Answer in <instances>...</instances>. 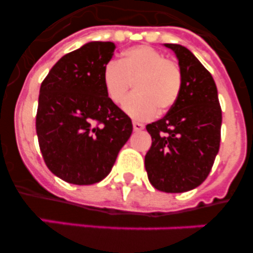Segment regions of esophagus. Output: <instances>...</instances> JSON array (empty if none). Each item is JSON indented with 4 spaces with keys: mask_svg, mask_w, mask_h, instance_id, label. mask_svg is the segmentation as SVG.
Segmentation results:
<instances>
[{
    "mask_svg": "<svg viewBox=\"0 0 253 253\" xmlns=\"http://www.w3.org/2000/svg\"><path fill=\"white\" fill-rule=\"evenodd\" d=\"M133 128L135 131H139L144 129V125L142 123H138V122H133Z\"/></svg>",
    "mask_w": 253,
    "mask_h": 253,
    "instance_id": "esophagus-1",
    "label": "esophagus"
}]
</instances>
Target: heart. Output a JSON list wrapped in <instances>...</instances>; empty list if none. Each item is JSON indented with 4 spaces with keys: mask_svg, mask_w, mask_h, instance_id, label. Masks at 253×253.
Masks as SVG:
<instances>
[{
    "mask_svg": "<svg viewBox=\"0 0 253 253\" xmlns=\"http://www.w3.org/2000/svg\"><path fill=\"white\" fill-rule=\"evenodd\" d=\"M105 91L114 104L125 99L123 109L138 120L151 119L154 114L169 111L177 102L182 88V72L177 62L149 45L129 48L120 62L110 60L102 72Z\"/></svg>",
    "mask_w": 253,
    "mask_h": 253,
    "instance_id": "1",
    "label": "heart"
}]
</instances>
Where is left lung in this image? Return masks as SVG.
Returning <instances> with one entry per match:
<instances>
[{"label": "left lung", "instance_id": "8db88e82", "mask_svg": "<svg viewBox=\"0 0 253 253\" xmlns=\"http://www.w3.org/2000/svg\"><path fill=\"white\" fill-rule=\"evenodd\" d=\"M177 55L182 88L162 119L146 126L152 146L144 158L152 186L163 193H185L202 185L219 146L222 109L210 72L187 48L165 44Z\"/></svg>", "mask_w": 253, "mask_h": 253}]
</instances>
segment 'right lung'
<instances>
[{
	"label": "right lung",
	"instance_id": "add662e5",
	"mask_svg": "<svg viewBox=\"0 0 253 253\" xmlns=\"http://www.w3.org/2000/svg\"><path fill=\"white\" fill-rule=\"evenodd\" d=\"M111 42H91L63 55L42 82L38 142L46 167L75 185H92L110 173L133 131L131 120L106 95L102 72Z\"/></svg>",
	"mask_w": 253,
	"mask_h": 253
}]
</instances>
